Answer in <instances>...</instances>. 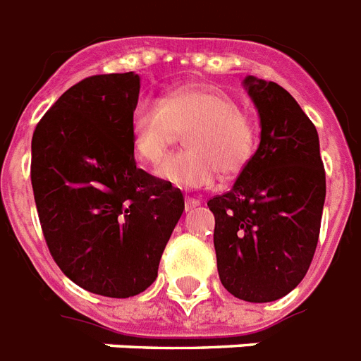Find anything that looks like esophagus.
I'll return each instance as SVG.
<instances>
[{"label":"esophagus","mask_w":361,"mask_h":361,"mask_svg":"<svg viewBox=\"0 0 361 361\" xmlns=\"http://www.w3.org/2000/svg\"><path fill=\"white\" fill-rule=\"evenodd\" d=\"M199 204H201V201H199V199H194V197L184 199V209H186V210L195 209V207H199Z\"/></svg>","instance_id":"1"}]
</instances>
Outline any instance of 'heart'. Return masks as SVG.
Segmentation results:
<instances>
[{
	"instance_id": "1",
	"label": "heart",
	"mask_w": 361,
	"mask_h": 361,
	"mask_svg": "<svg viewBox=\"0 0 361 361\" xmlns=\"http://www.w3.org/2000/svg\"><path fill=\"white\" fill-rule=\"evenodd\" d=\"M186 151L158 167V178L177 188L197 190L214 183L218 169L233 177L250 164L255 128L229 94L210 87L183 85L162 100H135L130 111V140L135 158L157 166L178 130H186Z\"/></svg>"
}]
</instances>
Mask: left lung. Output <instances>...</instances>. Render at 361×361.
<instances>
[{
    "label": "left lung",
    "instance_id": "obj_1",
    "mask_svg": "<svg viewBox=\"0 0 361 361\" xmlns=\"http://www.w3.org/2000/svg\"><path fill=\"white\" fill-rule=\"evenodd\" d=\"M261 143L233 188L209 201L221 285L246 302H274L304 279L315 255L326 175L315 125L281 85L255 76Z\"/></svg>",
    "mask_w": 361,
    "mask_h": 361
}]
</instances>
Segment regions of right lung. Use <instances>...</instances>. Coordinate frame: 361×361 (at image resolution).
Here are the masks:
<instances>
[{
	"label": "right lung",
	"mask_w": 361,
	"mask_h": 361,
	"mask_svg": "<svg viewBox=\"0 0 361 361\" xmlns=\"http://www.w3.org/2000/svg\"><path fill=\"white\" fill-rule=\"evenodd\" d=\"M140 76L100 74L57 99L31 140V184L51 257L82 289L128 298L151 287L184 210L180 190L135 167Z\"/></svg>",
	"instance_id": "right-lung-1"
}]
</instances>
